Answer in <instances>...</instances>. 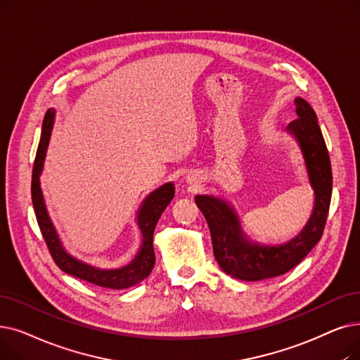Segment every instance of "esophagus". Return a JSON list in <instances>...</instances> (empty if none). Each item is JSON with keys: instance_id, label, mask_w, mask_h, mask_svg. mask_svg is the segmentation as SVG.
Listing matches in <instances>:
<instances>
[{"instance_id": "1", "label": "esophagus", "mask_w": 360, "mask_h": 360, "mask_svg": "<svg viewBox=\"0 0 360 360\" xmlns=\"http://www.w3.org/2000/svg\"><path fill=\"white\" fill-rule=\"evenodd\" d=\"M188 181H195V179H194V176H188Z\"/></svg>"}]
</instances>
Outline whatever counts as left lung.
Returning a JSON list of instances; mask_svg holds the SVG:
<instances>
[{"label": "left lung", "mask_w": 360, "mask_h": 360, "mask_svg": "<svg viewBox=\"0 0 360 360\" xmlns=\"http://www.w3.org/2000/svg\"><path fill=\"white\" fill-rule=\"evenodd\" d=\"M294 104L297 119L288 124L287 131L303 153L309 182L315 191L314 212L299 236L279 245L252 243L229 202L213 195H195V205L210 229L214 259L225 274L241 281H262L291 271L318 244L326 224L333 193L330 154L314 108L300 97Z\"/></svg>", "instance_id": "1"}]
</instances>
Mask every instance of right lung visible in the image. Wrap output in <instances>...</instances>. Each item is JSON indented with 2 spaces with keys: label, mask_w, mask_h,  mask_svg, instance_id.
<instances>
[{
  "label": "right lung",
  "mask_w": 360,
  "mask_h": 360,
  "mask_svg": "<svg viewBox=\"0 0 360 360\" xmlns=\"http://www.w3.org/2000/svg\"><path fill=\"white\" fill-rule=\"evenodd\" d=\"M54 116H56V110H53V108L46 110L42 122L41 139H39V146L37 150V158H35L34 170H32L34 210H35L37 221L42 232L45 244L51 253V257L54 259L57 266L63 272L73 275L79 279H84L86 283L96 284L98 287L112 288V290H124L132 285H136L141 283L143 279H146L153 271L154 262H155L154 248H153L154 228L158 225L162 213L165 212V209L169 206V202L175 195V185L172 182L162 185L160 188L153 191L143 201V205L139 206V210L136 213V222H138L139 231H141L143 243L134 260L129 264H127V266L119 268V269H100L70 256L65 250L63 244H61L58 233L49 216V212H46L42 190H41V182H39L46 148H49L50 136L53 131Z\"/></svg>",
  "instance_id": "add662e5"
}]
</instances>
